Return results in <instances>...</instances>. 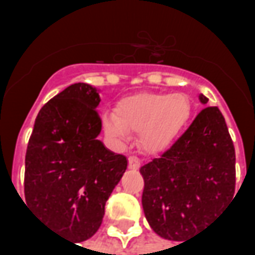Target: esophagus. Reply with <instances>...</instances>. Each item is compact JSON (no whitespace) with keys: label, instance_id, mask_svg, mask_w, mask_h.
Listing matches in <instances>:
<instances>
[{"label":"esophagus","instance_id":"34e87169","mask_svg":"<svg viewBox=\"0 0 255 255\" xmlns=\"http://www.w3.org/2000/svg\"><path fill=\"white\" fill-rule=\"evenodd\" d=\"M128 168H129V169H132V171H136V169L140 168V161H139L138 157L131 155V157L128 158Z\"/></svg>","mask_w":255,"mask_h":255}]
</instances>
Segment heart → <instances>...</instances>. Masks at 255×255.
I'll use <instances>...</instances> for the list:
<instances>
[{"label":"heart","mask_w":255,"mask_h":255,"mask_svg":"<svg viewBox=\"0 0 255 255\" xmlns=\"http://www.w3.org/2000/svg\"><path fill=\"white\" fill-rule=\"evenodd\" d=\"M191 116L186 95L140 93L122 100L115 112H106L102 124L108 135L123 140L129 131L138 132L139 146L146 153H161L175 143Z\"/></svg>","instance_id":"obj_1"}]
</instances>
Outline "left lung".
<instances>
[{
    "instance_id": "1",
    "label": "left lung",
    "mask_w": 255,
    "mask_h": 255,
    "mask_svg": "<svg viewBox=\"0 0 255 255\" xmlns=\"http://www.w3.org/2000/svg\"><path fill=\"white\" fill-rule=\"evenodd\" d=\"M199 101L206 105L209 100L199 94ZM140 173L144 216L157 235L184 243L206 227L235 194V149L219 108L199 112L171 149Z\"/></svg>"
}]
</instances>
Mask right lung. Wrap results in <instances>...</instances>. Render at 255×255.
I'll return each mask as SVG.
<instances>
[{
    "label": "right lung",
    "mask_w": 255,
    "mask_h": 255,
    "mask_svg": "<svg viewBox=\"0 0 255 255\" xmlns=\"http://www.w3.org/2000/svg\"><path fill=\"white\" fill-rule=\"evenodd\" d=\"M100 101L93 86L71 84L42 106L27 146V205L69 241H87L98 231L127 169V158L98 140Z\"/></svg>",
    "instance_id": "1"
}]
</instances>
